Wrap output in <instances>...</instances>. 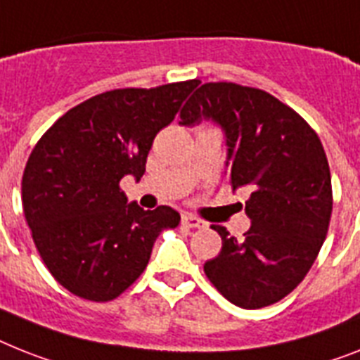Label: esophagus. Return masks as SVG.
Wrapping results in <instances>:
<instances>
[{"label": "esophagus", "mask_w": 360, "mask_h": 360, "mask_svg": "<svg viewBox=\"0 0 360 360\" xmlns=\"http://www.w3.org/2000/svg\"><path fill=\"white\" fill-rule=\"evenodd\" d=\"M182 224L186 228H204V221H200L198 217L195 215H182Z\"/></svg>", "instance_id": "34e87169"}]
</instances>
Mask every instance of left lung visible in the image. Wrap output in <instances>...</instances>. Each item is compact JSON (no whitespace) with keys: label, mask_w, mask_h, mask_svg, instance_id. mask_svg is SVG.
<instances>
[{"label":"left lung","mask_w":360,"mask_h":360,"mask_svg":"<svg viewBox=\"0 0 360 360\" xmlns=\"http://www.w3.org/2000/svg\"><path fill=\"white\" fill-rule=\"evenodd\" d=\"M202 117L226 132L230 184L250 191L252 219L245 239L213 224L222 248L204 272L237 307H266L304 281L328 236L333 189L322 141L274 95L236 82H206L189 97L182 124Z\"/></svg>","instance_id":"obj_1"}]
</instances>
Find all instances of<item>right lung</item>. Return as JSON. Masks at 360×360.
<instances>
[{
  "instance_id": "right-lung-1",
  "label": "right lung",
  "mask_w": 360,
  "mask_h": 360,
  "mask_svg": "<svg viewBox=\"0 0 360 360\" xmlns=\"http://www.w3.org/2000/svg\"><path fill=\"white\" fill-rule=\"evenodd\" d=\"M200 80L121 88L68 110L38 139L22 178V202L41 261L64 289L110 302L147 269L173 207L145 212L121 191L141 178L156 134L174 120Z\"/></svg>"
}]
</instances>
